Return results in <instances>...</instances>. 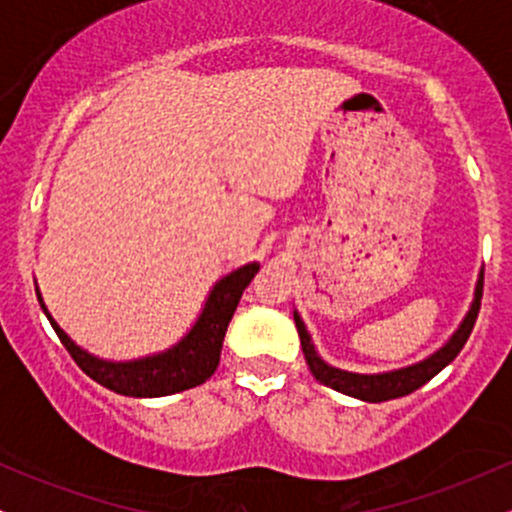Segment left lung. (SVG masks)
<instances>
[{"mask_svg":"<svg viewBox=\"0 0 512 512\" xmlns=\"http://www.w3.org/2000/svg\"><path fill=\"white\" fill-rule=\"evenodd\" d=\"M481 293H484V272L479 274V284H477V293H474L472 310H469L467 317H464V322L460 325V330L452 334V339L443 346V349L436 351L431 358H426V361L416 363V366L392 370V373H380V375L346 373V370L327 366V363L320 361V356L315 354L301 317L293 315V320H296L298 337H301L305 363H308L310 373H313L322 385L332 387V390L337 392H344V395L349 397L363 399V402H387V399H397V397L409 395V392L419 390L421 385H426L428 380H431L433 375H438L450 361H455V356L460 354L462 346L467 344L469 334L474 330V322H477L479 317Z\"/></svg>","mask_w":512,"mask_h":512,"instance_id":"1","label":"left lung"}]
</instances>
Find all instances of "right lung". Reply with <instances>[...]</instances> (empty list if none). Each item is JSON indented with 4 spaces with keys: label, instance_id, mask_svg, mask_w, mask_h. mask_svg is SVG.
Returning <instances> with one entry per match:
<instances>
[{
    "label": "right lung",
    "instance_id": "add662e5",
    "mask_svg": "<svg viewBox=\"0 0 512 512\" xmlns=\"http://www.w3.org/2000/svg\"><path fill=\"white\" fill-rule=\"evenodd\" d=\"M257 269H260V264L252 262L236 269L233 274L223 276L211 291L197 325L166 354L139 358V361L129 363L101 361V358H93L86 351H81L52 320L50 325L55 327L57 337H60L64 349L69 351V356L76 361V366L84 370L88 378L96 380L98 385L125 397H166L173 395V392L202 385L204 380L214 375L216 366H219L228 322L236 313L243 291L255 279Z\"/></svg>",
    "mask_w": 512,
    "mask_h": 512
}]
</instances>
